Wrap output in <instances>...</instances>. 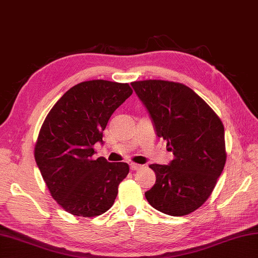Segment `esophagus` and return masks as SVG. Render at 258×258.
Listing matches in <instances>:
<instances>
[{
    "label": "esophagus",
    "instance_id": "esophagus-1",
    "mask_svg": "<svg viewBox=\"0 0 258 258\" xmlns=\"http://www.w3.org/2000/svg\"><path fill=\"white\" fill-rule=\"evenodd\" d=\"M130 167H131V170H139V169H141V168H142L141 165H138V163H134V162L131 163Z\"/></svg>",
    "mask_w": 258,
    "mask_h": 258
}]
</instances>
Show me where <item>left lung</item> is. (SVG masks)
Segmentation results:
<instances>
[{
    "instance_id": "1",
    "label": "left lung",
    "mask_w": 258,
    "mask_h": 258,
    "mask_svg": "<svg viewBox=\"0 0 258 258\" xmlns=\"http://www.w3.org/2000/svg\"><path fill=\"white\" fill-rule=\"evenodd\" d=\"M147 107L159 138L174 154L169 165H150L156 184L145 191L151 207L182 217L202 207L226 165L221 119L185 84L165 80L131 83Z\"/></svg>"
}]
</instances>
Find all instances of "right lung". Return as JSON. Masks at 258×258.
<instances>
[{
    "instance_id": "add662e5",
    "label": "right lung",
    "mask_w": 258,
    "mask_h": 258,
    "mask_svg": "<svg viewBox=\"0 0 258 258\" xmlns=\"http://www.w3.org/2000/svg\"><path fill=\"white\" fill-rule=\"evenodd\" d=\"M132 92L128 83L84 81L65 92L46 116L35 159L51 198L67 212L92 218L114 204L130 167L95 159L93 145L102 142L110 116Z\"/></svg>"
}]
</instances>
